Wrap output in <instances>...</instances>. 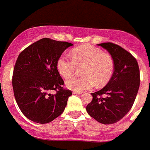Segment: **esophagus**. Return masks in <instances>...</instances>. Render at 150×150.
Segmentation results:
<instances>
[{
	"mask_svg": "<svg viewBox=\"0 0 150 150\" xmlns=\"http://www.w3.org/2000/svg\"><path fill=\"white\" fill-rule=\"evenodd\" d=\"M72 93H73V94H81L82 92H81V91H73Z\"/></svg>",
	"mask_w": 150,
	"mask_h": 150,
	"instance_id": "1",
	"label": "esophagus"
}]
</instances>
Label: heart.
Returning a JSON list of instances; mask_svg holds the SVG:
<instances>
[{
  "instance_id": "heart-1",
  "label": "heart",
  "mask_w": 150,
  "mask_h": 150,
  "mask_svg": "<svg viewBox=\"0 0 150 150\" xmlns=\"http://www.w3.org/2000/svg\"><path fill=\"white\" fill-rule=\"evenodd\" d=\"M71 60L59 58L57 69L64 79H69L81 69L83 76L74 78L66 82L68 88L82 91L96 86L103 88L111 80L115 71V61L110 54L90 44L76 47L70 53Z\"/></svg>"
}]
</instances>
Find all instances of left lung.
<instances>
[{"label": "left lung", "instance_id": "left-lung-1", "mask_svg": "<svg viewBox=\"0 0 150 150\" xmlns=\"http://www.w3.org/2000/svg\"><path fill=\"white\" fill-rule=\"evenodd\" d=\"M98 45L113 57L115 71L103 89L91 93L93 100L86 109L98 122L110 125L121 120L132 107L140 87V69L136 59L122 47L111 42Z\"/></svg>", "mask_w": 150, "mask_h": 150}]
</instances>
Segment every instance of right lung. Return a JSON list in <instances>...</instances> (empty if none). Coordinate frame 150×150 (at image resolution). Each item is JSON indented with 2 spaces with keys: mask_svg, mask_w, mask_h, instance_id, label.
Listing matches in <instances>:
<instances>
[{
  "mask_svg": "<svg viewBox=\"0 0 150 150\" xmlns=\"http://www.w3.org/2000/svg\"><path fill=\"white\" fill-rule=\"evenodd\" d=\"M72 45L42 38L19 53L14 66L13 88L18 106L29 120L49 123L64 111L71 91L63 88L57 62ZM53 90L56 94L50 93Z\"/></svg>",
  "mask_w": 150,
  "mask_h": 150,
  "instance_id": "add662e5",
  "label": "right lung"
}]
</instances>
